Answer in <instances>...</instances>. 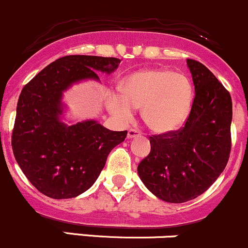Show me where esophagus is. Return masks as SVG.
I'll list each match as a JSON object with an SVG mask.
<instances>
[{"mask_svg":"<svg viewBox=\"0 0 248 248\" xmlns=\"http://www.w3.org/2000/svg\"><path fill=\"white\" fill-rule=\"evenodd\" d=\"M139 135H141V133H140V131H138V129H129L128 133H127V138L128 139H133V138H137Z\"/></svg>","mask_w":248,"mask_h":248,"instance_id":"1","label":"esophagus"}]
</instances>
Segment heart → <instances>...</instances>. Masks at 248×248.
<instances>
[{
  "label": "heart",
  "instance_id": "obj_1",
  "mask_svg": "<svg viewBox=\"0 0 248 248\" xmlns=\"http://www.w3.org/2000/svg\"><path fill=\"white\" fill-rule=\"evenodd\" d=\"M122 93H111L108 110L119 122L132 120L134 108L151 131L166 134L186 124L194 101V88L184 74L164 69L138 71L124 80Z\"/></svg>",
  "mask_w": 248,
  "mask_h": 248
}]
</instances>
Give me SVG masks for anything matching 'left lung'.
Segmentation results:
<instances>
[{
    "label": "left lung",
    "instance_id": "1",
    "mask_svg": "<svg viewBox=\"0 0 248 248\" xmlns=\"http://www.w3.org/2000/svg\"><path fill=\"white\" fill-rule=\"evenodd\" d=\"M195 85L184 127L150 137L151 152L138 165L145 186L158 199L183 203L207 191L225 170L231 153L232 98L202 62L186 59Z\"/></svg>",
    "mask_w": 248,
    "mask_h": 248
}]
</instances>
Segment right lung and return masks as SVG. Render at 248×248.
Segmentation results:
<instances>
[{
	"label": "right lung",
	"instance_id": "1",
	"mask_svg": "<svg viewBox=\"0 0 248 248\" xmlns=\"http://www.w3.org/2000/svg\"><path fill=\"white\" fill-rule=\"evenodd\" d=\"M120 62L111 57H62L23 87L12 147L20 169L41 194L62 200L87 191L110 151L126 139L127 131H109L95 120L71 126L61 120L64 91L80 80H100L97 71L111 74Z\"/></svg>",
	"mask_w": 248,
	"mask_h": 248
}]
</instances>
